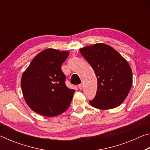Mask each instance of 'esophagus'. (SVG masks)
Here are the masks:
<instances>
[{
  "label": "esophagus",
  "mask_w": 150,
  "mask_h": 150,
  "mask_svg": "<svg viewBox=\"0 0 150 150\" xmlns=\"http://www.w3.org/2000/svg\"><path fill=\"white\" fill-rule=\"evenodd\" d=\"M83 84H80V85H78V87H79V88L80 90H82L83 89Z\"/></svg>",
  "instance_id": "obj_1"
}]
</instances>
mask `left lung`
<instances>
[{"label":"left lung","instance_id":"obj_1","mask_svg":"<svg viewBox=\"0 0 150 150\" xmlns=\"http://www.w3.org/2000/svg\"><path fill=\"white\" fill-rule=\"evenodd\" d=\"M97 78V91L90 105L100 110L117 107L128 96L132 85V72L128 63L114 48L96 44L80 49Z\"/></svg>","mask_w":150,"mask_h":150}]
</instances>
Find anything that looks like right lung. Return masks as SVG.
I'll use <instances>...</instances> for the list:
<instances>
[{"instance_id": "1", "label": "right lung", "mask_w": 150, "mask_h": 150, "mask_svg": "<svg viewBox=\"0 0 150 150\" xmlns=\"http://www.w3.org/2000/svg\"><path fill=\"white\" fill-rule=\"evenodd\" d=\"M69 52L46 49L32 59L21 79L22 94L28 106L48 117L61 115L69 108L75 90L66 87L62 65Z\"/></svg>"}]
</instances>
